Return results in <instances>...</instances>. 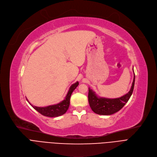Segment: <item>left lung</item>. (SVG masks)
Wrapping results in <instances>:
<instances>
[{"instance_id":"1","label":"left lung","mask_w":157,"mask_h":157,"mask_svg":"<svg viewBox=\"0 0 157 157\" xmlns=\"http://www.w3.org/2000/svg\"><path fill=\"white\" fill-rule=\"evenodd\" d=\"M134 84H135V73H134L133 80L130 91L120 98L114 99L98 97L92 89L89 88L88 101L89 105L96 114L100 115L113 114L121 110L128 102L133 93Z\"/></svg>"}]
</instances>
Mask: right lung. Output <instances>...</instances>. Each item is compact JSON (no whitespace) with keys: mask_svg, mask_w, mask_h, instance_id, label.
Instances as JSON below:
<instances>
[{"mask_svg":"<svg viewBox=\"0 0 157 157\" xmlns=\"http://www.w3.org/2000/svg\"><path fill=\"white\" fill-rule=\"evenodd\" d=\"M78 82H77L72 84L70 87L69 91L65 97V99L62 101H61L60 103L56 104V105H52L43 107H39L33 105L28 100L27 101L35 110H36L38 113H40L41 114L44 116L51 117L60 116L65 114L66 113V111L68 110L70 106V101L71 95L73 91L78 86Z\"/></svg>","mask_w":157,"mask_h":157,"instance_id":"add662e5","label":"right lung"}]
</instances>
